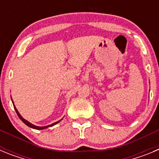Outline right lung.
Instances as JSON below:
<instances>
[{"instance_id": "obj_1", "label": "right lung", "mask_w": 159, "mask_h": 159, "mask_svg": "<svg viewBox=\"0 0 159 159\" xmlns=\"http://www.w3.org/2000/svg\"><path fill=\"white\" fill-rule=\"evenodd\" d=\"M11 99H12V97H11ZM12 104H13L14 109H15V111H16V114H17L18 117H19L20 119H21V121L23 122V123H25V125H27L28 127H31V128L36 129V130H43V129H46V128H48V127H52V126H54V125L57 124V123H60V122L61 121V120H62V119H60V120H59V121H57V122H56V123H52V124L48 125V126H44V127H38V126H35L34 124H32V123H29V121H27V120H26V119H24L23 117H22L21 116H20V114L19 113V111H17V109H16V107H15V105H14V103H13V101H12Z\"/></svg>"}]
</instances>
